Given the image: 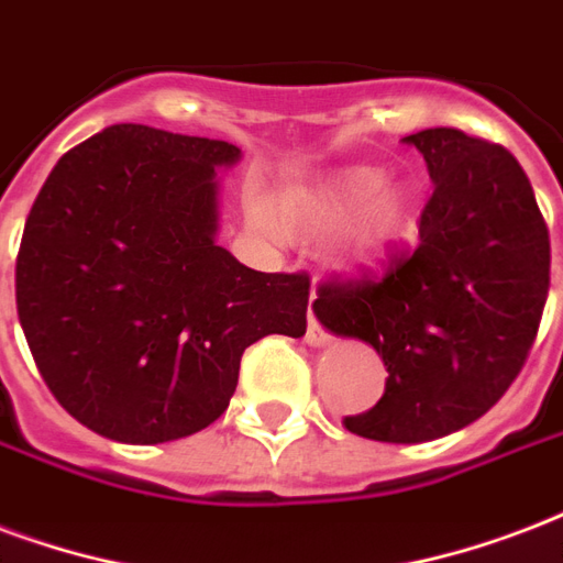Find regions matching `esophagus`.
Here are the masks:
<instances>
[{"mask_svg": "<svg viewBox=\"0 0 563 563\" xmlns=\"http://www.w3.org/2000/svg\"><path fill=\"white\" fill-rule=\"evenodd\" d=\"M303 339H307V345H310V349H324V345L330 342L328 333L319 328V321L312 319V312H310V324H307V336Z\"/></svg>", "mask_w": 563, "mask_h": 563, "instance_id": "obj_1", "label": "esophagus"}]
</instances>
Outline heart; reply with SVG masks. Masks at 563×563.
Listing matches in <instances>:
<instances>
[{
    "label": "heart",
    "instance_id": "heart-1",
    "mask_svg": "<svg viewBox=\"0 0 563 563\" xmlns=\"http://www.w3.org/2000/svg\"><path fill=\"white\" fill-rule=\"evenodd\" d=\"M405 218V191L380 186V174L372 167H354L321 186L286 188L277 206L263 195L247 197V221L272 242H283L286 235L316 239L349 224L333 251L342 268H363L380 260L401 233Z\"/></svg>",
    "mask_w": 563,
    "mask_h": 563
}]
</instances>
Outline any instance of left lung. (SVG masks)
<instances>
[{
	"label": "left lung",
	"instance_id": "1",
	"mask_svg": "<svg viewBox=\"0 0 563 563\" xmlns=\"http://www.w3.org/2000/svg\"><path fill=\"white\" fill-rule=\"evenodd\" d=\"M405 144L434 183L419 244L380 277L324 283L312 303L330 333L384 360L380 401L345 416L377 443H428L487 413L520 375L549 295V230L520 162L449 126Z\"/></svg>",
	"mask_w": 563,
	"mask_h": 563
}]
</instances>
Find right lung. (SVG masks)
I'll return each mask as SVG.
<instances>
[{
	"mask_svg": "<svg viewBox=\"0 0 563 563\" xmlns=\"http://www.w3.org/2000/svg\"><path fill=\"white\" fill-rule=\"evenodd\" d=\"M227 141L118 123L64 153L25 218L16 312L58 405L153 445L224 413L247 345L307 333V274L253 272L214 242Z\"/></svg>",
	"mask_w": 563,
	"mask_h": 563,
	"instance_id": "add662e5",
	"label": "right lung"
}]
</instances>
